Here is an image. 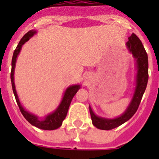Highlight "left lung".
Instances as JSON below:
<instances>
[{"label": "left lung", "instance_id": "left-lung-1", "mask_svg": "<svg viewBox=\"0 0 159 159\" xmlns=\"http://www.w3.org/2000/svg\"><path fill=\"white\" fill-rule=\"evenodd\" d=\"M126 46L129 53H132L134 58L135 60V68L137 70L135 76V88H134L133 97L125 112L120 116L114 119L103 118L97 116L92 111V107L89 106L92 124L100 129L110 130L128 121L138 110L142 97L145 92L148 79V55L143 48L142 42L134 34H132V35L129 37V40L126 43Z\"/></svg>", "mask_w": 159, "mask_h": 159}]
</instances>
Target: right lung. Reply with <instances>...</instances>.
Listing matches in <instances>:
<instances>
[{
  "mask_svg": "<svg viewBox=\"0 0 159 159\" xmlns=\"http://www.w3.org/2000/svg\"><path fill=\"white\" fill-rule=\"evenodd\" d=\"M36 33H37V31L35 30H32L29 31L28 33H26L23 36V38L21 39L20 41L19 42V44L16 47V50L14 51L12 61H11V84H12V89H13L14 95H15V97H16L17 105H18L19 108L20 110V112L22 113L24 117L26 119V120L28 121L29 123H30L32 125L35 126L39 129H41L53 130V129H58L60 126L62 125V121L67 116V111H68V108H69V106L71 104L72 98L76 95L77 91L81 88V85H72V86H69L67 87L64 92L62 101L60 102V104L58 105V106L56 108V110L52 113L48 114L46 116H44L43 118H39V116L29 112L24 108L23 106L21 105L20 102V100H19L18 95H17V92H16L15 79H14V73H15V68H16V59H17L19 53L20 52L22 46L31 37H33Z\"/></svg>",
  "mask_w": 159,
  "mask_h": 159,
  "instance_id": "add662e5",
  "label": "right lung"
}]
</instances>
